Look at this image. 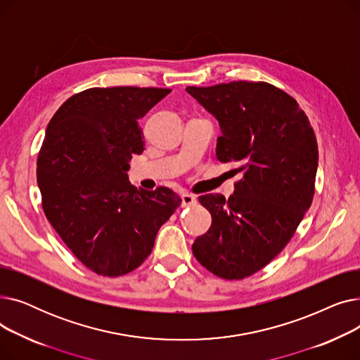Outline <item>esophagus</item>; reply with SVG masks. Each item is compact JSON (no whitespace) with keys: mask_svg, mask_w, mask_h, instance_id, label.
Returning <instances> with one entry per match:
<instances>
[{"mask_svg":"<svg viewBox=\"0 0 360 360\" xmlns=\"http://www.w3.org/2000/svg\"><path fill=\"white\" fill-rule=\"evenodd\" d=\"M197 198L191 194H184L182 195V207H193V205H197Z\"/></svg>","mask_w":360,"mask_h":360,"instance_id":"obj_1","label":"esophagus"}]
</instances>
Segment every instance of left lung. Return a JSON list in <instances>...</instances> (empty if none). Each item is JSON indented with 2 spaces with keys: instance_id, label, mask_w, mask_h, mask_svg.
<instances>
[{
  "instance_id": "1",
  "label": "left lung",
  "mask_w": 360,
  "mask_h": 360,
  "mask_svg": "<svg viewBox=\"0 0 360 360\" xmlns=\"http://www.w3.org/2000/svg\"><path fill=\"white\" fill-rule=\"evenodd\" d=\"M217 118L216 156L233 163L235 194L198 197L212 226L193 243L210 273L242 280L286 247L315 193L318 144L314 128L289 93L266 82L186 87Z\"/></svg>"
}]
</instances>
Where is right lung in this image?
I'll return each instance as SVG.
<instances>
[{"instance_id": "add662e5", "label": "right lung", "mask_w": 360, "mask_h": 360, "mask_svg": "<svg viewBox=\"0 0 360 360\" xmlns=\"http://www.w3.org/2000/svg\"><path fill=\"white\" fill-rule=\"evenodd\" d=\"M170 89L91 87L68 98L48 124L36 176L46 219L70 251L99 276L136 270L160 226L181 205L166 186L137 190L128 181L144 143L139 120Z\"/></svg>"}]
</instances>
